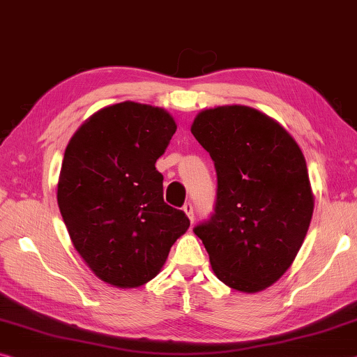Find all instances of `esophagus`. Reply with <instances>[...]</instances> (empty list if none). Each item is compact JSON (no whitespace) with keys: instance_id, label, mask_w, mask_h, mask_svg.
Masks as SVG:
<instances>
[{"instance_id":"obj_1","label":"esophagus","mask_w":357,"mask_h":357,"mask_svg":"<svg viewBox=\"0 0 357 357\" xmlns=\"http://www.w3.org/2000/svg\"><path fill=\"white\" fill-rule=\"evenodd\" d=\"M183 209H184V213L185 214H188V218H189V220H190V222H194V206H192V203H185V205L183 206Z\"/></svg>"}]
</instances>
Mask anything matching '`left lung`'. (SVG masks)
Segmentation results:
<instances>
[{
  "instance_id": "1",
  "label": "left lung",
  "mask_w": 357,
  "mask_h": 357,
  "mask_svg": "<svg viewBox=\"0 0 357 357\" xmlns=\"http://www.w3.org/2000/svg\"><path fill=\"white\" fill-rule=\"evenodd\" d=\"M190 132L218 174L214 213L195 235L224 284L262 291L291 267L313 216L302 151L278 122L248 106L202 111Z\"/></svg>"
}]
</instances>
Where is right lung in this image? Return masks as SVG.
Returning a JSON list of instances; mask_svg holds the SVG:
<instances>
[{"mask_svg":"<svg viewBox=\"0 0 357 357\" xmlns=\"http://www.w3.org/2000/svg\"><path fill=\"white\" fill-rule=\"evenodd\" d=\"M174 132L165 109L123 101L90 116L66 146L56 202L73 246L107 284L151 281L189 229L163 202L155 169Z\"/></svg>","mask_w":357,"mask_h":357,"instance_id":"obj_1","label":"right lung"}]
</instances>
